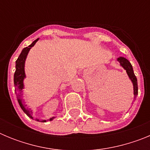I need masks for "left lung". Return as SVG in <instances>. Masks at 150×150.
<instances>
[{"label": "left lung", "instance_id": "left-lung-1", "mask_svg": "<svg viewBox=\"0 0 150 150\" xmlns=\"http://www.w3.org/2000/svg\"><path fill=\"white\" fill-rule=\"evenodd\" d=\"M117 61L120 62V65L126 71L128 77L131 79L132 84H133V89H134V98H136L137 95V91H138V87H137V77L135 76L134 73L133 67H132V64L130 63L129 61L126 59L124 57H119Z\"/></svg>", "mask_w": 150, "mask_h": 150}]
</instances>
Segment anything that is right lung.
<instances>
[{
    "label": "right lung",
    "instance_id": "1",
    "mask_svg": "<svg viewBox=\"0 0 150 150\" xmlns=\"http://www.w3.org/2000/svg\"><path fill=\"white\" fill-rule=\"evenodd\" d=\"M39 40V38H38L37 40L33 42L30 45H29L28 47H25L22 50V52L19 55L18 58L17 59V60L16 61V71L15 74H14V86H15V93L16 94L17 96V100H18V104L19 106L22 108V110H23V112L28 116L29 118L32 119V120H35L38 122H40V120H38V119H34L33 117V112L32 110H30V109H28L27 107V105L25 104V102L24 100L22 98V96L23 95V88H25V86H24V79L26 77L25 76V60L27 59L28 54L29 51L33 46L35 45V43H37ZM54 118L55 117H52L50 118V120H43L41 122H46L48 120L52 121L53 120Z\"/></svg>",
    "mask_w": 150,
    "mask_h": 150
}]
</instances>
